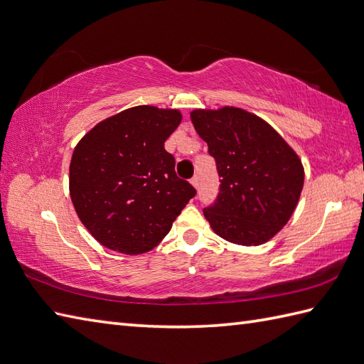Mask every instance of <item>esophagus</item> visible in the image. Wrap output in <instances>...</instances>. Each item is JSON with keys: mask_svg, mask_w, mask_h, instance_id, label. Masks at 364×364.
<instances>
[{"mask_svg": "<svg viewBox=\"0 0 364 364\" xmlns=\"http://www.w3.org/2000/svg\"><path fill=\"white\" fill-rule=\"evenodd\" d=\"M191 183H192V186H193V188H196V189H198V186H200V178H198V175H196V176H193V178L191 180Z\"/></svg>", "mask_w": 364, "mask_h": 364, "instance_id": "34e87169", "label": "esophagus"}]
</instances>
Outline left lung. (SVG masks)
Returning <instances> with one entry per match:
<instances>
[{"mask_svg": "<svg viewBox=\"0 0 364 364\" xmlns=\"http://www.w3.org/2000/svg\"><path fill=\"white\" fill-rule=\"evenodd\" d=\"M191 121L215 158L220 192L203 209L222 239L257 247L290 220L304 186V166L272 125L237 107L197 108Z\"/></svg>", "mask_w": 364, "mask_h": 364, "instance_id": "obj_1", "label": "left lung"}]
</instances>
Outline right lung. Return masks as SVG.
<instances>
[{
  "label": "right lung",
  "mask_w": 364,
  "mask_h": 364,
  "mask_svg": "<svg viewBox=\"0 0 364 364\" xmlns=\"http://www.w3.org/2000/svg\"><path fill=\"white\" fill-rule=\"evenodd\" d=\"M181 119L176 108L132 107L96 124L75 146L70 196L105 248L129 256L154 250L196 196L164 150Z\"/></svg>",
  "instance_id": "1"
}]
</instances>
